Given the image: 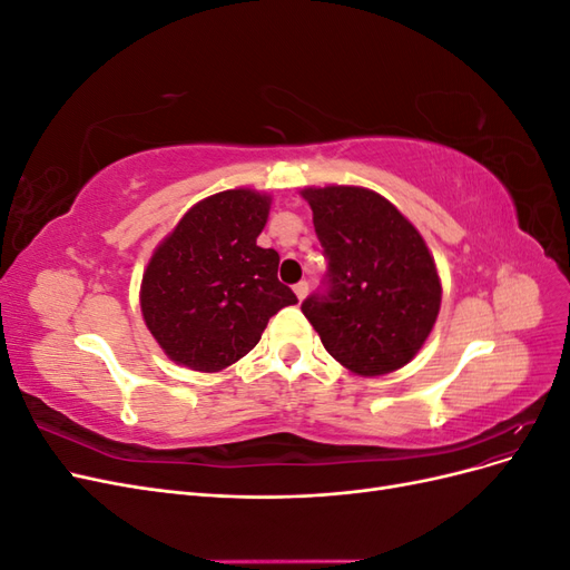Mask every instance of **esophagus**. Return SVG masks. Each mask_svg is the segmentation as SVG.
<instances>
[{
    "label": "esophagus",
    "mask_w": 570,
    "mask_h": 570,
    "mask_svg": "<svg viewBox=\"0 0 570 570\" xmlns=\"http://www.w3.org/2000/svg\"><path fill=\"white\" fill-rule=\"evenodd\" d=\"M292 289H295V295H297V299H299V302H304V297L308 295V283H304V281H302V283H297L295 287H292Z\"/></svg>",
    "instance_id": "34e87169"
}]
</instances>
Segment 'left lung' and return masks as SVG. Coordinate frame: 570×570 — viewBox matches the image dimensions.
Instances as JSON below:
<instances>
[{"label":"left lung","instance_id":"1","mask_svg":"<svg viewBox=\"0 0 570 570\" xmlns=\"http://www.w3.org/2000/svg\"><path fill=\"white\" fill-rule=\"evenodd\" d=\"M302 197L327 258V292L302 304L323 347L364 377L406 366L433 331L442 302L425 239L373 189L304 187Z\"/></svg>","mask_w":570,"mask_h":570}]
</instances>
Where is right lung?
I'll return each mask as SVG.
<instances>
[{"instance_id":"right-lung-1","label":"right lung","mask_w":570,"mask_h":570,"mask_svg":"<svg viewBox=\"0 0 570 570\" xmlns=\"http://www.w3.org/2000/svg\"><path fill=\"white\" fill-rule=\"evenodd\" d=\"M271 195L237 187L197 202L154 249L140 308L176 364L218 373L256 347L268 318L297 304L278 281L281 256L256 245Z\"/></svg>"}]
</instances>
